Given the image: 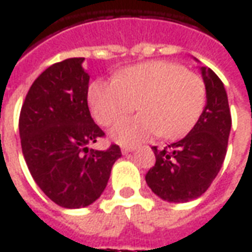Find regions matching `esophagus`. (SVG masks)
<instances>
[{
	"instance_id": "34e87169",
	"label": "esophagus",
	"mask_w": 252,
	"mask_h": 252,
	"mask_svg": "<svg viewBox=\"0 0 252 252\" xmlns=\"http://www.w3.org/2000/svg\"><path fill=\"white\" fill-rule=\"evenodd\" d=\"M135 150V147H133V146H129V147H121V153H123V154H128V153H131V151H133Z\"/></svg>"
}]
</instances>
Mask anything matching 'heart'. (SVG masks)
Instances as JSON below:
<instances>
[{"mask_svg":"<svg viewBox=\"0 0 252 252\" xmlns=\"http://www.w3.org/2000/svg\"><path fill=\"white\" fill-rule=\"evenodd\" d=\"M202 77L170 61H149L129 66L117 79L95 80L89 102L95 120L112 126L139 109L143 113L117 123L112 138L121 144L139 143L159 133L166 139L186 135L205 106Z\"/></svg>","mask_w":252,"mask_h":252,"instance_id":"b5f03b06","label":"heart"}]
</instances>
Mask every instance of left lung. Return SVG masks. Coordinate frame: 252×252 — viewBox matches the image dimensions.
Instances as JSON below:
<instances>
[{"label":"left lung","mask_w":252,"mask_h":252,"mask_svg":"<svg viewBox=\"0 0 252 252\" xmlns=\"http://www.w3.org/2000/svg\"><path fill=\"white\" fill-rule=\"evenodd\" d=\"M200 72L206 106L199 120L188 135L163 150L153 147L156 165L146 175L151 191L172 203H186L203 195L226 156L232 126L228 95L224 83L210 68L202 66Z\"/></svg>","instance_id":"obj_1"}]
</instances>
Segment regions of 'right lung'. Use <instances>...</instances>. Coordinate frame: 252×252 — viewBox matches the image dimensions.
Masks as SVG:
<instances>
[{
  "mask_svg": "<svg viewBox=\"0 0 252 252\" xmlns=\"http://www.w3.org/2000/svg\"><path fill=\"white\" fill-rule=\"evenodd\" d=\"M83 61L64 60L42 72L28 90L19 120L30 173L47 198L65 209L94 203L121 157L117 144L89 149L105 133L90 114Z\"/></svg>",
  "mask_w": 252,
  "mask_h": 252,
  "instance_id": "add662e5",
  "label": "right lung"
}]
</instances>
